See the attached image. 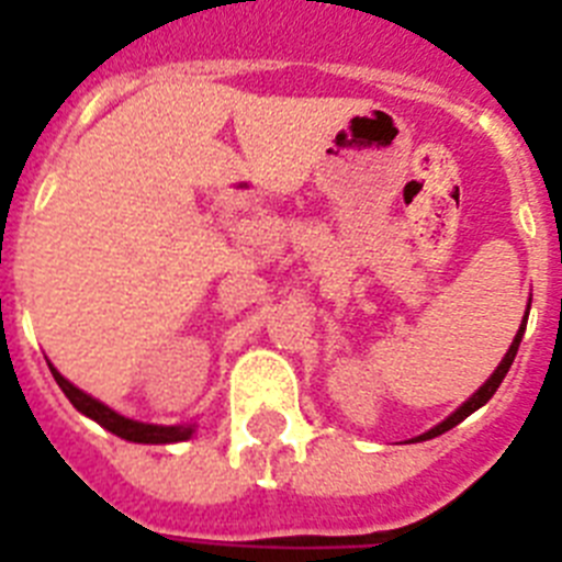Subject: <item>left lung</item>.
<instances>
[{
	"label": "left lung",
	"instance_id": "1",
	"mask_svg": "<svg viewBox=\"0 0 562 562\" xmlns=\"http://www.w3.org/2000/svg\"><path fill=\"white\" fill-rule=\"evenodd\" d=\"M526 315H529V312H526ZM524 329H526V317H524V324H520L518 335H515L513 346H509V351H506V357H504V360H501V366H498V369H495V374L490 376V380H486L484 385H481V389L475 391V394L470 396V400H467L464 405H461V408L456 411L453 416H448V419L441 422V425H436L434 430H428V434H422L419 439H414V441H425V439H434V436H441V434H445V430L456 428V425H459L461 419H467V416L473 414V411H479L481 405H484V402H490V396H493L495 391H498V385H501V382H504L506 371H509V366H513L515 355H518V346H520V337H524Z\"/></svg>",
	"mask_w": 562,
	"mask_h": 562
}]
</instances>
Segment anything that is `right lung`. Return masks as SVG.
I'll return each instance as SVG.
<instances>
[{
    "label": "right lung",
    "mask_w": 562,
    "mask_h": 562,
    "mask_svg": "<svg viewBox=\"0 0 562 562\" xmlns=\"http://www.w3.org/2000/svg\"><path fill=\"white\" fill-rule=\"evenodd\" d=\"M53 376H56L58 389L67 394V400L76 405L81 414H87L89 419H95L101 428L112 430L114 436H121L126 441H140V445H171V441H186L191 439L193 425H173V428H160V425H143V422L126 419V416L114 414L112 408H106L103 402L92 400L89 394H83L81 389H76L72 382L64 380L53 366H49Z\"/></svg>",
    "instance_id": "add662e5"
}]
</instances>
